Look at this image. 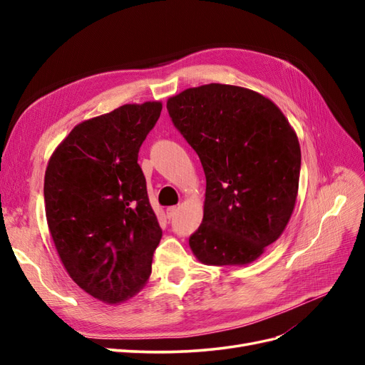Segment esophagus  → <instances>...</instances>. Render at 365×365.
<instances>
[{"mask_svg": "<svg viewBox=\"0 0 365 365\" xmlns=\"http://www.w3.org/2000/svg\"><path fill=\"white\" fill-rule=\"evenodd\" d=\"M176 213H178V207H176V205H173V207H169V208H168V217H169V219L175 217V216H176Z\"/></svg>", "mask_w": 365, "mask_h": 365, "instance_id": "34e87169", "label": "esophagus"}]
</instances>
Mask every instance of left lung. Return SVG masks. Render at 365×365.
Wrapping results in <instances>:
<instances>
[{"label":"left lung","instance_id":"1","mask_svg":"<svg viewBox=\"0 0 365 365\" xmlns=\"http://www.w3.org/2000/svg\"><path fill=\"white\" fill-rule=\"evenodd\" d=\"M173 126L205 173L202 224L189 244L205 264H245L277 240L297 200L302 152L269 98L210 83L168 101Z\"/></svg>","mask_w":365,"mask_h":365}]
</instances>
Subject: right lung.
<instances>
[{"instance_id":"add662e5","label":"right lung","mask_w":365,"mask_h":365,"mask_svg":"<svg viewBox=\"0 0 365 365\" xmlns=\"http://www.w3.org/2000/svg\"><path fill=\"white\" fill-rule=\"evenodd\" d=\"M160 102L82 121L51 155L43 181L50 233L70 277L106 303L128 300L152 272L163 231L138 152Z\"/></svg>"}]
</instances>
